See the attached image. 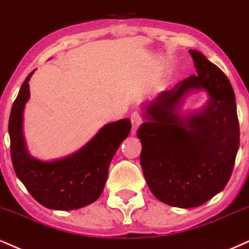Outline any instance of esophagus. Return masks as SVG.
<instances>
[{"label": "esophagus", "mask_w": 249, "mask_h": 249, "mask_svg": "<svg viewBox=\"0 0 249 249\" xmlns=\"http://www.w3.org/2000/svg\"><path fill=\"white\" fill-rule=\"evenodd\" d=\"M131 121V135H136L137 129L142 124V118L139 113H134L130 118Z\"/></svg>", "instance_id": "obj_1"}]
</instances>
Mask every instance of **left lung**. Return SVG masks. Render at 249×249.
I'll use <instances>...</instances> for the list:
<instances>
[{"instance_id":"8db88e82","label":"left lung","mask_w":249,"mask_h":249,"mask_svg":"<svg viewBox=\"0 0 249 249\" xmlns=\"http://www.w3.org/2000/svg\"><path fill=\"white\" fill-rule=\"evenodd\" d=\"M197 75L142 105L137 137L145 180L157 199L191 209L203 205L229 183L240 143L234 90L229 78L201 52L189 50ZM209 98L198 110H183L195 91Z\"/></svg>"}]
</instances>
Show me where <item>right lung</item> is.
<instances>
[{
	"label": "right lung",
	"mask_w": 249,
	"mask_h": 249,
	"mask_svg": "<svg viewBox=\"0 0 249 249\" xmlns=\"http://www.w3.org/2000/svg\"><path fill=\"white\" fill-rule=\"evenodd\" d=\"M35 71L22 84L9 119L14 170L32 197L48 209L71 211L87 206L104 191L113 156L130 133V120L105 124L84 147L69 156L50 160L32 156L26 147L23 120L30 99L29 81Z\"/></svg>",
	"instance_id": "add662e5"
}]
</instances>
